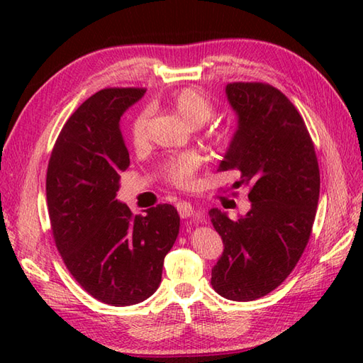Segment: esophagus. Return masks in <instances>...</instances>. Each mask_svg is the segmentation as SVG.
<instances>
[{
  "label": "esophagus",
  "instance_id": "1",
  "mask_svg": "<svg viewBox=\"0 0 363 363\" xmlns=\"http://www.w3.org/2000/svg\"><path fill=\"white\" fill-rule=\"evenodd\" d=\"M176 209H177V212H179V215H181L182 218H184V217H190V215L194 213V207H191V204L187 203V201L177 203V204H176Z\"/></svg>",
  "mask_w": 363,
  "mask_h": 363
}]
</instances>
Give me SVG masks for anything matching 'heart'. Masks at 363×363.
I'll return each instance as SVG.
<instances>
[{"label": "heart", "instance_id": "1", "mask_svg": "<svg viewBox=\"0 0 363 363\" xmlns=\"http://www.w3.org/2000/svg\"><path fill=\"white\" fill-rule=\"evenodd\" d=\"M169 107L190 125L199 126L213 115V104L203 91L196 89H182L169 98ZM148 121L150 113L143 111L135 115L130 123L129 138L135 148H142L148 140ZM215 140L225 142L229 138L228 130H215ZM203 165V157L195 151H186L167 159L162 164V174L168 182L177 187H187L195 179V174Z\"/></svg>", "mask_w": 363, "mask_h": 363}]
</instances>
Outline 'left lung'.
Here are the masks:
<instances>
[{"label":"left lung","instance_id":"8db88e82","mask_svg":"<svg viewBox=\"0 0 363 363\" xmlns=\"http://www.w3.org/2000/svg\"><path fill=\"white\" fill-rule=\"evenodd\" d=\"M228 101L237 130L220 172L240 173L251 209L238 220L211 209L225 250L212 268V287L226 299L252 301L281 285L312 233L320 196L313 142L296 107L264 82H233Z\"/></svg>","mask_w":363,"mask_h":363}]
</instances>
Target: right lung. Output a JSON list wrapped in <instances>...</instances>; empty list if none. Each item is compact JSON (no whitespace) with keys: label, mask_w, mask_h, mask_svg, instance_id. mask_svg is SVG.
<instances>
[{"label":"right lung","mask_w":363,"mask_h":363,"mask_svg":"<svg viewBox=\"0 0 363 363\" xmlns=\"http://www.w3.org/2000/svg\"><path fill=\"white\" fill-rule=\"evenodd\" d=\"M145 91L113 87L86 99L60 130L46 172L51 230L64 264L89 295L117 307L157 290L179 234L172 204L134 217L115 199L129 167L120 118Z\"/></svg>","instance_id":"right-lung-1"}]
</instances>
